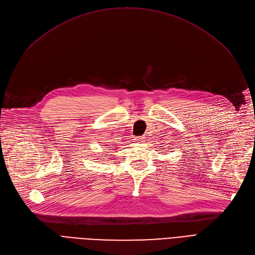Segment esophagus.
I'll return each mask as SVG.
<instances>
[{"instance_id":"1","label":"esophagus","mask_w":255,"mask_h":255,"mask_svg":"<svg viewBox=\"0 0 255 255\" xmlns=\"http://www.w3.org/2000/svg\"><path fill=\"white\" fill-rule=\"evenodd\" d=\"M134 141L136 143H142V142H144V139H143L142 137H135L134 138Z\"/></svg>"}]
</instances>
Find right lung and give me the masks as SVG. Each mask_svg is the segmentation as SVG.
I'll use <instances>...</instances> for the list:
<instances>
[{
  "instance_id": "obj_1",
  "label": "right lung",
  "mask_w": 255,
  "mask_h": 255,
  "mask_svg": "<svg viewBox=\"0 0 255 255\" xmlns=\"http://www.w3.org/2000/svg\"><path fill=\"white\" fill-rule=\"evenodd\" d=\"M107 150H112V149H107Z\"/></svg>"
}]
</instances>
